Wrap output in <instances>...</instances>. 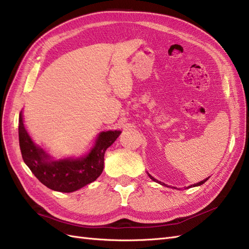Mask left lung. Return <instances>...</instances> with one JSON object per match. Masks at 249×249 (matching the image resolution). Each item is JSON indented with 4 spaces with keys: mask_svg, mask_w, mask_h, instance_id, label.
Instances as JSON below:
<instances>
[{
    "mask_svg": "<svg viewBox=\"0 0 249 249\" xmlns=\"http://www.w3.org/2000/svg\"><path fill=\"white\" fill-rule=\"evenodd\" d=\"M147 175H148V177H149V178H152V179H153V180H154V182H157V183H159V184H161V185H165V184H164V183H163V184H162V183H161V182H159V180H158V179H156V178H153V177H152V176H150V175H149V173H147ZM208 179H209V178H206V179H203V180H201V182H199V183H196V184H194V185H193V186H200V185H202V184H203V183H206V182H207V180H208Z\"/></svg>",
    "mask_w": 249,
    "mask_h": 249,
    "instance_id": "1",
    "label": "left lung"
}]
</instances>
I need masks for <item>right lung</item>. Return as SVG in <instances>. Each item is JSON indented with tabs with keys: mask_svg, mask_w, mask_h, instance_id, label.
I'll return each instance as SVG.
<instances>
[{
	"mask_svg": "<svg viewBox=\"0 0 249 249\" xmlns=\"http://www.w3.org/2000/svg\"><path fill=\"white\" fill-rule=\"evenodd\" d=\"M120 133V131L102 132L90 153L80 159L50 161L48 154L30 138L22 122L21 112L18 119V139L22 160L44 186L59 192L76 191L94 182L103 172L106 149Z\"/></svg>",
	"mask_w": 249,
	"mask_h": 249,
	"instance_id": "obj_1",
	"label": "right lung"
}]
</instances>
